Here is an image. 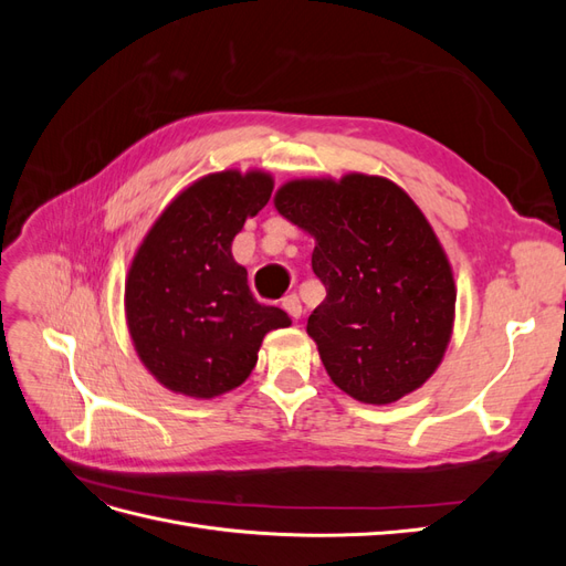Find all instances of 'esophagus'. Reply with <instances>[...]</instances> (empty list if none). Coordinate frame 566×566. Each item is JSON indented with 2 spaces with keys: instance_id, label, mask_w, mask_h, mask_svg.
<instances>
[{
  "instance_id": "34e87169",
  "label": "esophagus",
  "mask_w": 566,
  "mask_h": 566,
  "mask_svg": "<svg viewBox=\"0 0 566 566\" xmlns=\"http://www.w3.org/2000/svg\"><path fill=\"white\" fill-rule=\"evenodd\" d=\"M281 306H283V310H285L290 316H293L295 321L302 316V304H300L297 295H287V297H283Z\"/></svg>"
}]
</instances>
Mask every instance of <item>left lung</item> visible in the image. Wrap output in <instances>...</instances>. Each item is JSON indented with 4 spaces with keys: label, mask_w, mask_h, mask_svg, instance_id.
<instances>
[{
    "label": "left lung",
    "mask_w": 566,
    "mask_h": 566,
    "mask_svg": "<svg viewBox=\"0 0 566 566\" xmlns=\"http://www.w3.org/2000/svg\"><path fill=\"white\" fill-rule=\"evenodd\" d=\"M273 205L316 241L325 300L306 333L331 380L373 406L422 387L453 335L455 281L413 198L385 177L349 172L285 181Z\"/></svg>",
    "instance_id": "1"
}]
</instances>
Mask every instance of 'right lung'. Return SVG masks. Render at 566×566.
<instances>
[{
    "label": "right lung",
    "mask_w": 566,
    "mask_h": 566,
    "mask_svg": "<svg viewBox=\"0 0 566 566\" xmlns=\"http://www.w3.org/2000/svg\"><path fill=\"white\" fill-rule=\"evenodd\" d=\"M271 191L264 169L205 175L167 205L136 248L125 318L136 356L165 389L214 399L241 387L264 335L293 323L252 297L248 271L231 254L235 233Z\"/></svg>",
    "instance_id": "obj_1"
}]
</instances>
